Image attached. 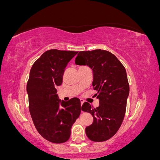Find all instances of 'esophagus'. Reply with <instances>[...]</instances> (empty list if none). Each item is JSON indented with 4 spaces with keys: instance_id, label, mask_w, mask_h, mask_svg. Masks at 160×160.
I'll list each match as a JSON object with an SVG mask.
<instances>
[{
    "instance_id": "obj_1",
    "label": "esophagus",
    "mask_w": 160,
    "mask_h": 160,
    "mask_svg": "<svg viewBox=\"0 0 160 160\" xmlns=\"http://www.w3.org/2000/svg\"><path fill=\"white\" fill-rule=\"evenodd\" d=\"M80 101H81V105L82 106V105H83V103H84L85 101H84L83 99H80Z\"/></svg>"
}]
</instances>
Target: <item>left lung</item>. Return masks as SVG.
<instances>
[{"label":"left lung","instance_id":"1","mask_svg":"<svg viewBox=\"0 0 160 160\" xmlns=\"http://www.w3.org/2000/svg\"><path fill=\"white\" fill-rule=\"evenodd\" d=\"M75 64L92 69V85L99 101L96 108L88 102L82 105L81 110L93 118V123L85 128L86 135L91 141H106L117 133L124 118L129 93L126 71L112 53L101 49L80 51Z\"/></svg>","mask_w":160,"mask_h":160}]
</instances>
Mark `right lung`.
I'll return each instance as SVG.
<instances>
[{
  "label": "right lung",
  "instance_id": "add662e5",
  "mask_svg": "<svg viewBox=\"0 0 160 160\" xmlns=\"http://www.w3.org/2000/svg\"><path fill=\"white\" fill-rule=\"evenodd\" d=\"M78 52L51 49L32 65L27 85L29 111L42 138L62 143L70 138L72 125L81 113V101L74 98L61 100L57 87L61 85L67 63Z\"/></svg>",
  "mask_w": 160,
  "mask_h": 160
}]
</instances>
